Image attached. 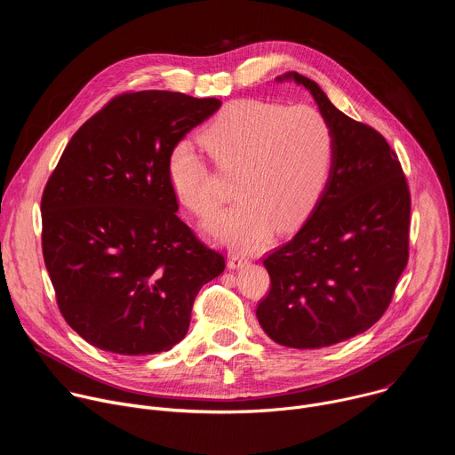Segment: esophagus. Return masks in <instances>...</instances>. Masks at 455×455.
I'll list each match as a JSON object with an SVG mask.
<instances>
[{"mask_svg": "<svg viewBox=\"0 0 455 455\" xmlns=\"http://www.w3.org/2000/svg\"><path fill=\"white\" fill-rule=\"evenodd\" d=\"M246 265H248V257H244L243 253H234V255H230L228 263H227V267H228L230 270H239V268H243V267H246Z\"/></svg>", "mask_w": 455, "mask_h": 455, "instance_id": "1", "label": "esophagus"}]
</instances>
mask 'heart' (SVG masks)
<instances>
[{"label": "heart", "mask_w": 455, "mask_h": 455, "mask_svg": "<svg viewBox=\"0 0 455 455\" xmlns=\"http://www.w3.org/2000/svg\"><path fill=\"white\" fill-rule=\"evenodd\" d=\"M214 164L235 172L232 207L204 223V232L227 246L250 251L274 228L300 225L326 190L333 162V133L307 104L283 106L261 99L227 104L200 137ZM178 200L200 216L218 207L212 174L190 142H178L167 158Z\"/></svg>", "instance_id": "1"}]
</instances>
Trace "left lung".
<instances>
[{
  "instance_id": "left-lung-1",
  "label": "left lung",
  "mask_w": 455,
  "mask_h": 455,
  "mask_svg": "<svg viewBox=\"0 0 455 455\" xmlns=\"http://www.w3.org/2000/svg\"><path fill=\"white\" fill-rule=\"evenodd\" d=\"M333 133L322 198L265 261L272 288L257 320L277 344L320 349L367 331L385 313L409 259L411 194L396 153L372 127L337 109L322 88L288 72Z\"/></svg>"
}]
</instances>
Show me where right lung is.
<instances>
[{"instance_id": "add662e5", "label": "right lung", "mask_w": 455, "mask_h": 455, "mask_svg": "<svg viewBox=\"0 0 455 455\" xmlns=\"http://www.w3.org/2000/svg\"><path fill=\"white\" fill-rule=\"evenodd\" d=\"M220 99L124 93L81 125L43 200V257L59 309L88 344L122 356L172 349L194 299L225 270L176 216L171 149Z\"/></svg>"}]
</instances>
